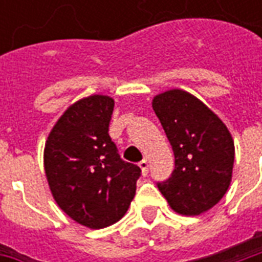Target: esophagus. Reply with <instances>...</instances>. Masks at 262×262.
Instances as JSON below:
<instances>
[{
    "instance_id": "34e87169",
    "label": "esophagus",
    "mask_w": 262,
    "mask_h": 262,
    "mask_svg": "<svg viewBox=\"0 0 262 262\" xmlns=\"http://www.w3.org/2000/svg\"><path fill=\"white\" fill-rule=\"evenodd\" d=\"M139 167L142 168V172H143V176H147V172H148V161L146 159H143L140 163H139Z\"/></svg>"
}]
</instances>
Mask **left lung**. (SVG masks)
I'll return each instance as SVG.
<instances>
[{
	"mask_svg": "<svg viewBox=\"0 0 262 262\" xmlns=\"http://www.w3.org/2000/svg\"><path fill=\"white\" fill-rule=\"evenodd\" d=\"M153 109L170 140L176 168L160 192L171 209L198 216L212 209L230 187L234 142L212 109L184 90H168L153 98Z\"/></svg>",
	"mask_w": 262,
	"mask_h": 262,
	"instance_id": "obj_1",
	"label": "left lung"
}]
</instances>
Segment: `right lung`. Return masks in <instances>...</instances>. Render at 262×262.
Wrapping results in <instances>:
<instances>
[{"instance_id":"1","label":"right lung","mask_w":262,"mask_h":262,"mask_svg":"<svg viewBox=\"0 0 262 262\" xmlns=\"http://www.w3.org/2000/svg\"><path fill=\"white\" fill-rule=\"evenodd\" d=\"M114 98L90 95L70 105L50 130L43 165L59 208L90 229L120 220L142 170L120 159L108 135Z\"/></svg>"}]
</instances>
